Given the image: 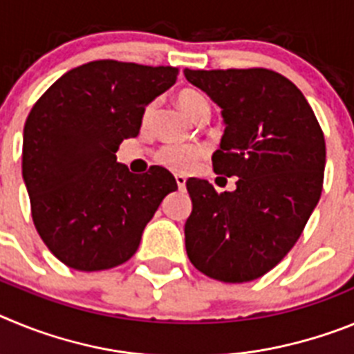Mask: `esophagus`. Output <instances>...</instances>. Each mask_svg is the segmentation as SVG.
Masks as SVG:
<instances>
[{"label":"esophagus","mask_w":354,"mask_h":354,"mask_svg":"<svg viewBox=\"0 0 354 354\" xmlns=\"http://www.w3.org/2000/svg\"><path fill=\"white\" fill-rule=\"evenodd\" d=\"M175 183H177V186H179V189H184L186 187V177L180 174L175 175Z\"/></svg>","instance_id":"1"}]
</instances>
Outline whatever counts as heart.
<instances>
[{"label":"heart","instance_id":"b5f03b06","mask_svg":"<svg viewBox=\"0 0 354 354\" xmlns=\"http://www.w3.org/2000/svg\"><path fill=\"white\" fill-rule=\"evenodd\" d=\"M175 99H177L179 108L183 109L187 117L193 118V120L200 118L202 115L209 113V106L207 101H205V97L200 92H196V90H180ZM152 108H154V104L147 106L145 113H143L145 120L152 113ZM202 156H204V149L198 145H167L162 147L158 154H156V159L161 162L162 167L170 168L174 171H187L195 167L196 162L202 159Z\"/></svg>","mask_w":354,"mask_h":354}]
</instances>
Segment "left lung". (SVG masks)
I'll return each instance as SVG.
<instances>
[{
	"label": "left lung",
	"mask_w": 354,
	"mask_h": 354,
	"mask_svg": "<svg viewBox=\"0 0 354 354\" xmlns=\"http://www.w3.org/2000/svg\"><path fill=\"white\" fill-rule=\"evenodd\" d=\"M184 76L221 108L212 170L237 177L236 189L223 193L204 179L186 183L187 257L214 280L250 282L286 257L321 198L323 131L305 95L278 72L184 68Z\"/></svg>",
	"instance_id": "8db88e82"
}]
</instances>
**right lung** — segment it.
<instances>
[{"mask_svg":"<svg viewBox=\"0 0 354 354\" xmlns=\"http://www.w3.org/2000/svg\"><path fill=\"white\" fill-rule=\"evenodd\" d=\"M175 67L97 60L65 72L24 124L23 179L37 232L77 271L133 257L159 204L177 189L162 167L129 171L115 152L138 136L145 108L177 80Z\"/></svg>","mask_w":354,"mask_h":354,"instance_id":"add662e5","label":"right lung"}]
</instances>
